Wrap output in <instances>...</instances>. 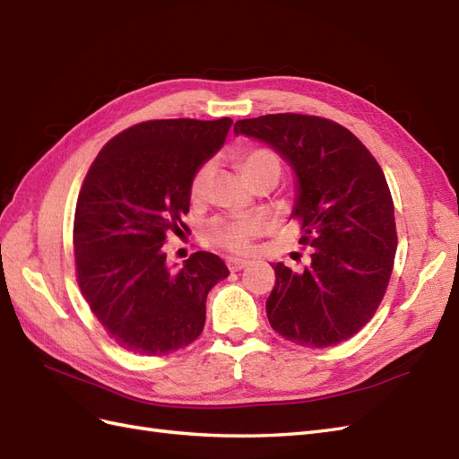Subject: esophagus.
Wrapping results in <instances>:
<instances>
[{"instance_id": "obj_1", "label": "esophagus", "mask_w": 459, "mask_h": 459, "mask_svg": "<svg viewBox=\"0 0 459 459\" xmlns=\"http://www.w3.org/2000/svg\"><path fill=\"white\" fill-rule=\"evenodd\" d=\"M227 265L230 271H242L247 265V259L242 257H229L227 259Z\"/></svg>"}]
</instances>
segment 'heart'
<instances>
[{
	"instance_id": "b5f03b06",
	"label": "heart",
	"mask_w": 459,
	"mask_h": 459,
	"mask_svg": "<svg viewBox=\"0 0 459 459\" xmlns=\"http://www.w3.org/2000/svg\"><path fill=\"white\" fill-rule=\"evenodd\" d=\"M238 167H240L242 175L247 178V182L254 180L259 175H265V173L281 175L279 157L265 148H254L250 152H246L240 157ZM212 169H213L212 161H205L198 169H195V173L190 180V195L194 200L202 198V195L205 194L209 177H212ZM259 230H261V225L255 219H247V217L215 219L207 225L205 237L209 242L225 247V250L244 252V250H247V246H250L252 238L257 237Z\"/></svg>"
}]
</instances>
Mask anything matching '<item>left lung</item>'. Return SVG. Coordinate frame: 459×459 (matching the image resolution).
<instances>
[{
	"label": "left lung",
	"instance_id": "8db88e82",
	"mask_svg": "<svg viewBox=\"0 0 459 459\" xmlns=\"http://www.w3.org/2000/svg\"><path fill=\"white\" fill-rule=\"evenodd\" d=\"M234 133L265 142L296 175L298 219L313 247L294 273L273 265L267 319L282 338L326 348L359 333L381 304L396 255L394 204L381 165L348 128L323 117L242 119Z\"/></svg>",
	"mask_w": 459,
	"mask_h": 459
}]
</instances>
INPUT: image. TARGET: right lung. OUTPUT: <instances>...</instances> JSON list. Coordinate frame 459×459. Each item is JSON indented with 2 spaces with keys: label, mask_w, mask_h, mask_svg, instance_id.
I'll use <instances>...</instances> for the list:
<instances>
[{
  "label": "right lung",
  "mask_w": 459,
  "mask_h": 459,
  "mask_svg": "<svg viewBox=\"0 0 459 459\" xmlns=\"http://www.w3.org/2000/svg\"><path fill=\"white\" fill-rule=\"evenodd\" d=\"M232 119H161L123 130L101 148L74 212L76 281L121 348L167 356L204 331L205 299L229 277L219 255L167 265V232H182L190 180L222 148Z\"/></svg>",
  "instance_id": "obj_1"
}]
</instances>
